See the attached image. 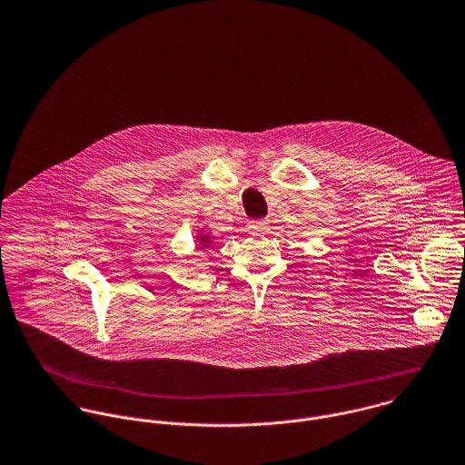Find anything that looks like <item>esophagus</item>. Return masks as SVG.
Returning a JSON list of instances; mask_svg holds the SVG:
<instances>
[{
	"label": "esophagus",
	"mask_w": 465,
	"mask_h": 465,
	"mask_svg": "<svg viewBox=\"0 0 465 465\" xmlns=\"http://www.w3.org/2000/svg\"><path fill=\"white\" fill-rule=\"evenodd\" d=\"M266 227H268L266 220H252V222H249V231L251 232H263Z\"/></svg>",
	"instance_id": "esophagus-1"
}]
</instances>
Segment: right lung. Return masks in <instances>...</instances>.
I'll return each instance as SVG.
<instances>
[{"label": "right lung", "instance_id": "add662e5", "mask_svg": "<svg viewBox=\"0 0 465 465\" xmlns=\"http://www.w3.org/2000/svg\"><path fill=\"white\" fill-rule=\"evenodd\" d=\"M197 240H199V249H209L211 247V236L209 234H203V232H200L199 236H197Z\"/></svg>", "mask_w": 465, "mask_h": 465}]
</instances>
